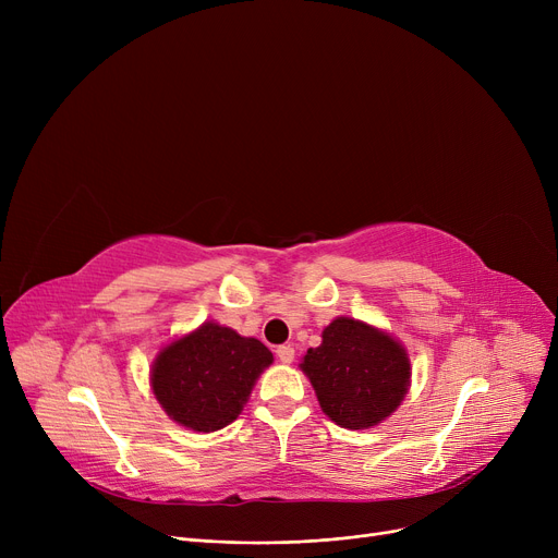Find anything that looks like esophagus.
<instances>
[{
	"label": "esophagus",
	"instance_id": "1",
	"mask_svg": "<svg viewBox=\"0 0 558 558\" xmlns=\"http://www.w3.org/2000/svg\"><path fill=\"white\" fill-rule=\"evenodd\" d=\"M276 357L282 364H291V362H294V348H291V345H278L276 348Z\"/></svg>",
	"mask_w": 558,
	"mask_h": 558
}]
</instances>
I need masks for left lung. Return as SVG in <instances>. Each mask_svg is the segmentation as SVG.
I'll use <instances>...</instances> for the list:
<instances>
[{
	"instance_id": "left-lung-1",
	"label": "left lung",
	"mask_w": 558,
	"mask_h": 558,
	"mask_svg": "<svg viewBox=\"0 0 558 558\" xmlns=\"http://www.w3.org/2000/svg\"><path fill=\"white\" fill-rule=\"evenodd\" d=\"M324 341L303 357V373L324 414L345 429H368L389 418L409 391L407 350L364 320L339 316Z\"/></svg>"
}]
</instances>
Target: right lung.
Returning a JSON list of instances; mask_svg holds the SVG:
<instances>
[{"label":"right lung","instance_id":"right-lung-1","mask_svg":"<svg viewBox=\"0 0 558 558\" xmlns=\"http://www.w3.org/2000/svg\"><path fill=\"white\" fill-rule=\"evenodd\" d=\"M271 350L215 320L165 345L151 366V389L167 416L194 432H217L242 414Z\"/></svg>","mask_w":558,"mask_h":558}]
</instances>
